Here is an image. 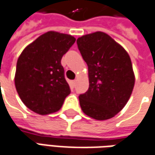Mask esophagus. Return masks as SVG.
<instances>
[{
  "label": "esophagus",
  "mask_w": 155,
  "mask_h": 155,
  "mask_svg": "<svg viewBox=\"0 0 155 155\" xmlns=\"http://www.w3.org/2000/svg\"><path fill=\"white\" fill-rule=\"evenodd\" d=\"M75 83H76V81H75V80L71 81V87H75Z\"/></svg>",
  "instance_id": "esophagus-1"
}]
</instances>
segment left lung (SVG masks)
<instances>
[{"mask_svg": "<svg viewBox=\"0 0 155 155\" xmlns=\"http://www.w3.org/2000/svg\"><path fill=\"white\" fill-rule=\"evenodd\" d=\"M79 51L88 67L89 88L79 96L85 114L107 120L125 106L135 86L130 57L108 34L96 31L77 39Z\"/></svg>", "mask_w": 155, "mask_h": 155, "instance_id": "left-lung-1", "label": "left lung"}]
</instances>
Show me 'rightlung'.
Listing matches in <instances>:
<instances>
[{
    "instance_id": "obj_1",
    "label": "right lung",
    "mask_w": 155,
    "mask_h": 155,
    "mask_svg": "<svg viewBox=\"0 0 155 155\" xmlns=\"http://www.w3.org/2000/svg\"><path fill=\"white\" fill-rule=\"evenodd\" d=\"M75 40L71 35L50 31L28 45L19 56L15 87L25 105L35 113L58 111L70 94L61 60Z\"/></svg>"
}]
</instances>
